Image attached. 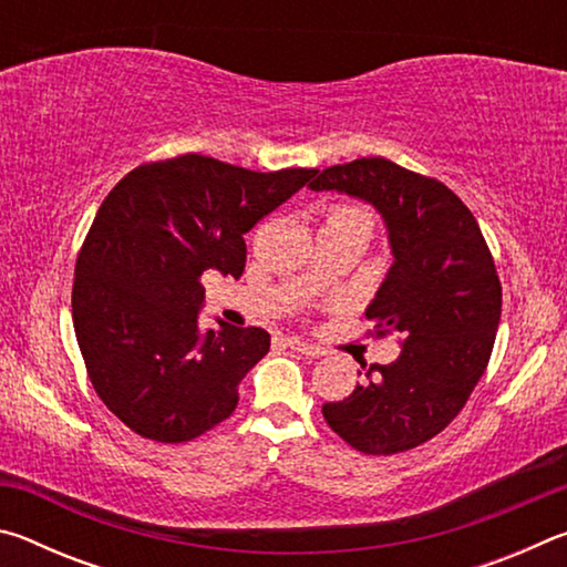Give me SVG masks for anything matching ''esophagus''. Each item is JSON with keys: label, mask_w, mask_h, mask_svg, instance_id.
<instances>
[{"label": "esophagus", "mask_w": 567, "mask_h": 567, "mask_svg": "<svg viewBox=\"0 0 567 567\" xmlns=\"http://www.w3.org/2000/svg\"><path fill=\"white\" fill-rule=\"evenodd\" d=\"M287 344H290V348H292L295 352L307 354V358H322V354H324L320 348H315V344L305 342V340H300V338H287Z\"/></svg>", "instance_id": "obj_1"}]
</instances>
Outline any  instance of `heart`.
<instances>
[{
    "label": "heart",
    "mask_w": 567,
    "mask_h": 567,
    "mask_svg": "<svg viewBox=\"0 0 567 567\" xmlns=\"http://www.w3.org/2000/svg\"><path fill=\"white\" fill-rule=\"evenodd\" d=\"M332 215H360V217H364V215L360 213V209H334Z\"/></svg>",
    "instance_id": "1"
}]
</instances>
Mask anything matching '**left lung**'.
<instances>
[{"label": "left lung", "mask_w": 567, "mask_h": 567, "mask_svg": "<svg viewBox=\"0 0 567 567\" xmlns=\"http://www.w3.org/2000/svg\"><path fill=\"white\" fill-rule=\"evenodd\" d=\"M375 207L392 265L364 318L395 334L400 354L364 368V382L322 415L368 455L417 447L445 430L491 360L503 290L475 217L443 182L385 157L322 169L307 185ZM360 375V372H358Z\"/></svg>", "instance_id": "left-lung-1"}]
</instances>
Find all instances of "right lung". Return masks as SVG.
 Listing matches in <instances>:
<instances>
[{"instance_id":"obj_1","label":"right lung","mask_w":567,"mask_h":567,"mask_svg":"<svg viewBox=\"0 0 567 567\" xmlns=\"http://www.w3.org/2000/svg\"><path fill=\"white\" fill-rule=\"evenodd\" d=\"M315 172L182 155L132 169L104 197L76 257L72 320L94 390L134 433L185 443L233 415L270 334L199 328V277L243 275V235Z\"/></svg>"}]
</instances>
